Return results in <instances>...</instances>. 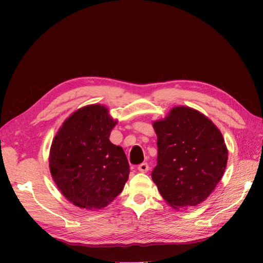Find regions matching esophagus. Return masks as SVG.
<instances>
[{
    "mask_svg": "<svg viewBox=\"0 0 263 263\" xmlns=\"http://www.w3.org/2000/svg\"><path fill=\"white\" fill-rule=\"evenodd\" d=\"M148 170H149V165L146 162L138 165V171L141 172V173H146V172H148Z\"/></svg>",
    "mask_w": 263,
    "mask_h": 263,
    "instance_id": "1",
    "label": "esophagus"
}]
</instances>
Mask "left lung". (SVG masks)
<instances>
[{
	"instance_id": "left-lung-1",
	"label": "left lung",
	"mask_w": 263,
	"mask_h": 263,
	"mask_svg": "<svg viewBox=\"0 0 263 263\" xmlns=\"http://www.w3.org/2000/svg\"><path fill=\"white\" fill-rule=\"evenodd\" d=\"M158 164L151 177L174 210L197 206L208 198L225 172L228 150L209 117L189 106H174L153 123Z\"/></svg>"
}]
</instances>
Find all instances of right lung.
<instances>
[{
	"instance_id": "obj_1",
	"label": "right lung",
	"mask_w": 263,
	"mask_h": 263,
	"mask_svg": "<svg viewBox=\"0 0 263 263\" xmlns=\"http://www.w3.org/2000/svg\"><path fill=\"white\" fill-rule=\"evenodd\" d=\"M117 123L105 105L91 104L71 114L55 134L49 153L51 177L78 208H106L128 180L124 150L109 141Z\"/></svg>"
}]
</instances>
